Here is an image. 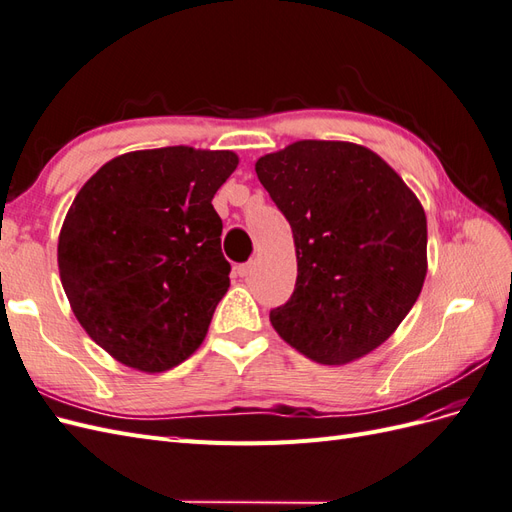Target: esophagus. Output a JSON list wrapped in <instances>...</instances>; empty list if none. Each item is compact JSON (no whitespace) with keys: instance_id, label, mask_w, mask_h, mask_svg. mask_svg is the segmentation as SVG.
Returning <instances> with one entry per match:
<instances>
[{"instance_id":"obj_1","label":"esophagus","mask_w":512,"mask_h":512,"mask_svg":"<svg viewBox=\"0 0 512 512\" xmlns=\"http://www.w3.org/2000/svg\"><path fill=\"white\" fill-rule=\"evenodd\" d=\"M235 271H237V275H239V277H243V280H245V277H250V275H252L254 265H252V262H245V265H239Z\"/></svg>"}]
</instances>
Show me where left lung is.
Wrapping results in <instances>:
<instances>
[{
    "label": "left lung",
    "mask_w": 512,
    "mask_h": 512,
    "mask_svg": "<svg viewBox=\"0 0 512 512\" xmlns=\"http://www.w3.org/2000/svg\"><path fill=\"white\" fill-rule=\"evenodd\" d=\"M292 228L297 284L271 324L322 365L376 350L408 316L427 275L421 200L378 153L346 141H297L256 162Z\"/></svg>",
    "instance_id": "1"
}]
</instances>
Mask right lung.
Segmentation results:
<instances>
[{
  "instance_id": "1",
  "label": "right lung",
  "mask_w": 512,
  "mask_h": 512,
  "mask_svg": "<svg viewBox=\"0 0 512 512\" xmlns=\"http://www.w3.org/2000/svg\"><path fill=\"white\" fill-rule=\"evenodd\" d=\"M232 151H130L91 177L59 232L72 312L115 361L147 374L203 344L230 265L211 200L237 168Z\"/></svg>"
}]
</instances>
